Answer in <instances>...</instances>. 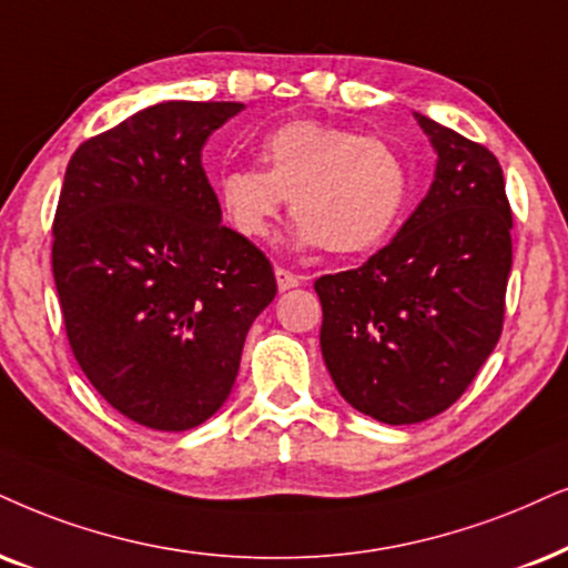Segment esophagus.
<instances>
[{
    "instance_id": "1",
    "label": "esophagus",
    "mask_w": 568,
    "mask_h": 568,
    "mask_svg": "<svg viewBox=\"0 0 568 568\" xmlns=\"http://www.w3.org/2000/svg\"><path fill=\"white\" fill-rule=\"evenodd\" d=\"M275 280H277V291H291V288H296V285H301V280L304 277L293 275V272L283 270V267H275Z\"/></svg>"
}]
</instances>
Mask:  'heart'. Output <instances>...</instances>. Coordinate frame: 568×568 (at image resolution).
<instances>
[{
    "label": "heart",
    "mask_w": 568,
    "mask_h": 568,
    "mask_svg": "<svg viewBox=\"0 0 568 568\" xmlns=\"http://www.w3.org/2000/svg\"><path fill=\"white\" fill-rule=\"evenodd\" d=\"M262 164L222 172V217L241 239L262 241L291 199L296 248L362 254L390 235L408 196V172L393 146L348 128L293 120L262 141Z\"/></svg>",
    "instance_id": "obj_1"
}]
</instances>
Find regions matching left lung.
I'll return each mask as SVG.
<instances>
[{"mask_svg":"<svg viewBox=\"0 0 568 568\" xmlns=\"http://www.w3.org/2000/svg\"><path fill=\"white\" fill-rule=\"evenodd\" d=\"M414 120L437 154L427 196L362 267L314 283L329 377L385 425L425 422L469 387L504 329L511 272L498 160L427 114Z\"/></svg>","mask_w":568,"mask_h":568,"instance_id":"1","label":"left lung"}]
</instances>
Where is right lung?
<instances>
[{"label":"right lung","mask_w":568,"mask_h":568,"mask_svg":"<svg viewBox=\"0 0 568 568\" xmlns=\"http://www.w3.org/2000/svg\"><path fill=\"white\" fill-rule=\"evenodd\" d=\"M241 102H162L75 149L54 214L52 270L70 348L128 419L199 427L231 396L246 333L277 283L222 225L201 168Z\"/></svg>","instance_id":"1"}]
</instances>
